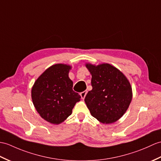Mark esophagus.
I'll return each instance as SVG.
<instances>
[{
  "label": "esophagus",
  "mask_w": 161,
  "mask_h": 161,
  "mask_svg": "<svg viewBox=\"0 0 161 161\" xmlns=\"http://www.w3.org/2000/svg\"><path fill=\"white\" fill-rule=\"evenodd\" d=\"M86 94H87V91H86L80 92V96H81V97L82 99H84L85 98V97H86Z\"/></svg>",
  "instance_id": "1"
}]
</instances>
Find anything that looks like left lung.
Masks as SVG:
<instances>
[{"mask_svg": "<svg viewBox=\"0 0 161 161\" xmlns=\"http://www.w3.org/2000/svg\"><path fill=\"white\" fill-rule=\"evenodd\" d=\"M92 75V89L85 97L91 115L103 123L119 120L128 110L132 98V87L120 70L109 64H86Z\"/></svg>", "mask_w": 161, "mask_h": 161, "instance_id": "obj_1", "label": "left lung"}]
</instances>
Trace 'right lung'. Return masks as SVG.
<instances>
[{"instance_id":"right-lung-1","label":"right lung","mask_w":161,"mask_h":161,"mask_svg":"<svg viewBox=\"0 0 161 161\" xmlns=\"http://www.w3.org/2000/svg\"><path fill=\"white\" fill-rule=\"evenodd\" d=\"M71 66L57 64L50 66L36 80L31 89V98L37 112L53 124L64 121L72 113L81 96L73 91L69 77Z\"/></svg>"}]
</instances>
